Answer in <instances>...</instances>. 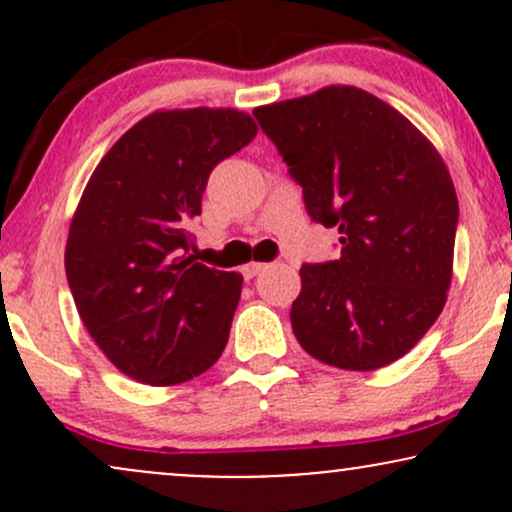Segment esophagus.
Listing matches in <instances>:
<instances>
[{
	"instance_id": "1",
	"label": "esophagus",
	"mask_w": 512,
	"mask_h": 512,
	"mask_svg": "<svg viewBox=\"0 0 512 512\" xmlns=\"http://www.w3.org/2000/svg\"><path fill=\"white\" fill-rule=\"evenodd\" d=\"M264 269H267V264H264V262H250V264H245V267H243V276H245V279H255V276L262 274Z\"/></svg>"
}]
</instances>
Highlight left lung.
<instances>
[{"mask_svg": "<svg viewBox=\"0 0 512 512\" xmlns=\"http://www.w3.org/2000/svg\"><path fill=\"white\" fill-rule=\"evenodd\" d=\"M252 113L303 187L308 214L337 226L342 243L339 260L301 267L298 344L344 370L397 361L448 301L460 216L448 166L399 110L356 86Z\"/></svg>", "mask_w": 512, "mask_h": 512, "instance_id": "obj_1", "label": "left lung"}]
</instances>
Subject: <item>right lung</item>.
Here are the masks:
<instances>
[{
    "instance_id": "1",
    "label": "right lung",
    "mask_w": 512,
    "mask_h": 512,
    "mask_svg": "<svg viewBox=\"0 0 512 512\" xmlns=\"http://www.w3.org/2000/svg\"><path fill=\"white\" fill-rule=\"evenodd\" d=\"M236 108L156 110L113 144L69 223L64 269L81 322L108 361L146 385H178L219 361L243 274L190 255L209 173L248 146Z\"/></svg>"
}]
</instances>
